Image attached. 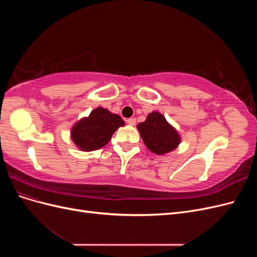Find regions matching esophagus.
Wrapping results in <instances>:
<instances>
[{"mask_svg": "<svg viewBox=\"0 0 257 257\" xmlns=\"http://www.w3.org/2000/svg\"><path fill=\"white\" fill-rule=\"evenodd\" d=\"M126 122L130 124V125H135L136 119H135V118H130V119H127V120H126Z\"/></svg>", "mask_w": 257, "mask_h": 257, "instance_id": "obj_1", "label": "esophagus"}]
</instances>
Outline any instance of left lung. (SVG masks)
Wrapping results in <instances>:
<instances>
[{
	"mask_svg": "<svg viewBox=\"0 0 257 257\" xmlns=\"http://www.w3.org/2000/svg\"><path fill=\"white\" fill-rule=\"evenodd\" d=\"M137 128L148 149L155 154L162 155L173 151L181 142L176 128L158 111L148 114L146 121L139 123Z\"/></svg>",
	"mask_w": 257,
	"mask_h": 257,
	"instance_id": "left-lung-1",
	"label": "left lung"
}]
</instances>
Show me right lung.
<instances>
[{"mask_svg": "<svg viewBox=\"0 0 257 257\" xmlns=\"http://www.w3.org/2000/svg\"><path fill=\"white\" fill-rule=\"evenodd\" d=\"M124 121L120 115L111 113L103 107L92 110L89 116L80 119L72 127L71 137L82 151H94L109 143L112 134Z\"/></svg>", "mask_w": 257, "mask_h": 257, "instance_id": "right-lung-1", "label": "right lung"}]
</instances>
